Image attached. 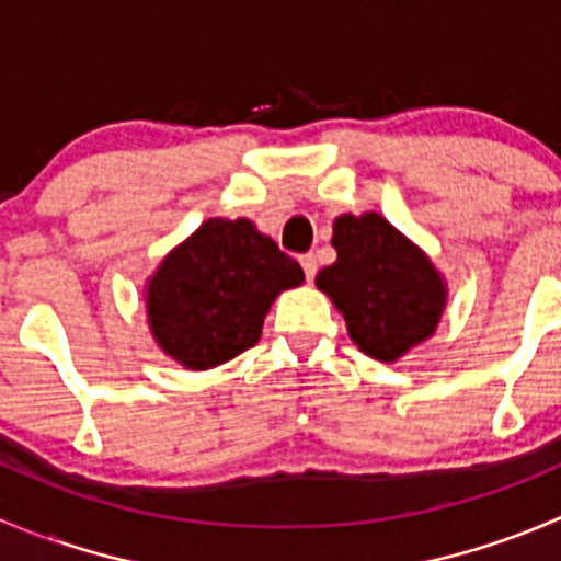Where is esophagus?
<instances>
[{
    "instance_id": "esophagus-1",
    "label": "esophagus",
    "mask_w": 561,
    "mask_h": 561,
    "mask_svg": "<svg viewBox=\"0 0 561 561\" xmlns=\"http://www.w3.org/2000/svg\"><path fill=\"white\" fill-rule=\"evenodd\" d=\"M301 268H304V274H307V279L312 282L314 274H318V260H314L312 252L301 254Z\"/></svg>"
}]
</instances>
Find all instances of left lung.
Instances as JSON below:
<instances>
[{
	"label": "left lung",
	"instance_id": "8db88e82",
	"mask_svg": "<svg viewBox=\"0 0 561 561\" xmlns=\"http://www.w3.org/2000/svg\"><path fill=\"white\" fill-rule=\"evenodd\" d=\"M325 265L314 285L334 301L358 351L378 362H397L431 340L447 307V285L416 243L380 214H342L334 219Z\"/></svg>",
	"mask_w": 561,
	"mask_h": 561
}]
</instances>
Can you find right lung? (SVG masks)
<instances>
[{
	"instance_id": "right-lung-1",
	"label": "right lung",
	"mask_w": 561,
	"mask_h": 561,
	"mask_svg": "<svg viewBox=\"0 0 561 561\" xmlns=\"http://www.w3.org/2000/svg\"><path fill=\"white\" fill-rule=\"evenodd\" d=\"M301 282V265L252 221L208 219L150 276V334L183 367H219L257 345L274 298Z\"/></svg>"
}]
</instances>
